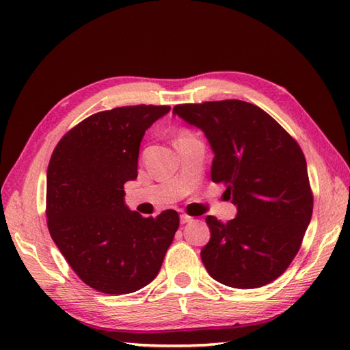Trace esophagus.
Wrapping results in <instances>:
<instances>
[{
    "label": "esophagus",
    "instance_id": "1",
    "mask_svg": "<svg viewBox=\"0 0 350 350\" xmlns=\"http://www.w3.org/2000/svg\"><path fill=\"white\" fill-rule=\"evenodd\" d=\"M192 221V217H189V215H187V213H182L180 215V222L182 224H187V222H191Z\"/></svg>",
    "mask_w": 350,
    "mask_h": 350
}]
</instances>
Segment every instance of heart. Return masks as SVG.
<instances>
[{"label": "heart", "mask_w": 350, "mask_h": 350, "mask_svg": "<svg viewBox=\"0 0 350 350\" xmlns=\"http://www.w3.org/2000/svg\"><path fill=\"white\" fill-rule=\"evenodd\" d=\"M182 133H188V132H185V131H183V132H180V135H182Z\"/></svg>", "instance_id": "heart-1"}]
</instances>
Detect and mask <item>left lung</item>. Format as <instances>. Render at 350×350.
Masks as SVG:
<instances>
[{
    "label": "left lung",
    "instance_id": "left-lung-1",
    "mask_svg": "<svg viewBox=\"0 0 350 350\" xmlns=\"http://www.w3.org/2000/svg\"><path fill=\"white\" fill-rule=\"evenodd\" d=\"M173 113L204 132L215 153L212 182L224 183V194L237 206L228 222L206 217V271L234 288L269 284L298 254L313 213L299 144L262 108L243 100L183 103Z\"/></svg>",
    "mask_w": 350,
    "mask_h": 350
}]
</instances>
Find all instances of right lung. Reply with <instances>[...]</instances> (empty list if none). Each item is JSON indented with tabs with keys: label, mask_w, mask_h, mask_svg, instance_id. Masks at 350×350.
<instances>
[{
	"label": "right lung",
	"mask_w": 350,
	"mask_h": 350,
	"mask_svg": "<svg viewBox=\"0 0 350 350\" xmlns=\"http://www.w3.org/2000/svg\"><path fill=\"white\" fill-rule=\"evenodd\" d=\"M168 105L100 111L58 141L46 174L52 241L87 286L107 295L137 292L158 275L179 213L141 217L123 185L138 176L139 143Z\"/></svg>",
	"instance_id": "1"
}]
</instances>
